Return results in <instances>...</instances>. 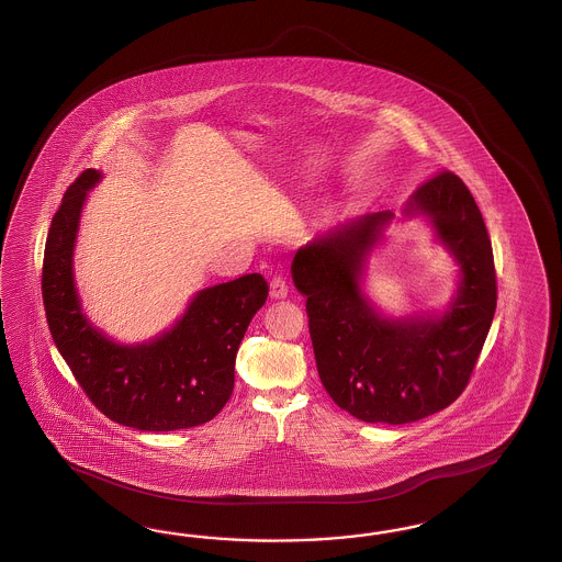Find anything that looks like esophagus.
Here are the masks:
<instances>
[{
  "instance_id": "obj_1",
  "label": "esophagus",
  "mask_w": 562,
  "mask_h": 562,
  "mask_svg": "<svg viewBox=\"0 0 562 562\" xmlns=\"http://www.w3.org/2000/svg\"><path fill=\"white\" fill-rule=\"evenodd\" d=\"M270 294L273 299H286L289 296V282L282 276H276L270 282Z\"/></svg>"
}]
</instances>
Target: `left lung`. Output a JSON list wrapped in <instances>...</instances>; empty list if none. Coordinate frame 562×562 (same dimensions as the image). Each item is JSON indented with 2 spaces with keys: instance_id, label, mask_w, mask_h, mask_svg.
<instances>
[{
  "instance_id": "obj_1",
  "label": "left lung",
  "mask_w": 562,
  "mask_h": 562,
  "mask_svg": "<svg viewBox=\"0 0 562 562\" xmlns=\"http://www.w3.org/2000/svg\"><path fill=\"white\" fill-rule=\"evenodd\" d=\"M404 216H426L460 266L441 315L387 319L362 294L367 257L393 212L364 214L311 240L292 259L325 392L364 423L406 425L465 390L496 308L493 245L470 189L442 170L412 193Z\"/></svg>"
}]
</instances>
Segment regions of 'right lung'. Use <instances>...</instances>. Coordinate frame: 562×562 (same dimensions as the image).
Here are the masks:
<instances>
[{
    "instance_id": "right-lung-1",
    "label": "right lung",
    "mask_w": 562,
    "mask_h": 562,
    "mask_svg": "<svg viewBox=\"0 0 562 562\" xmlns=\"http://www.w3.org/2000/svg\"><path fill=\"white\" fill-rule=\"evenodd\" d=\"M101 172L86 169L53 216L43 259V303L59 355L106 418L165 432L212 420L235 387V360L268 299L261 273L200 290L186 315L158 338L125 346L86 319L74 284V245L86 193Z\"/></svg>"
}]
</instances>
